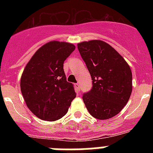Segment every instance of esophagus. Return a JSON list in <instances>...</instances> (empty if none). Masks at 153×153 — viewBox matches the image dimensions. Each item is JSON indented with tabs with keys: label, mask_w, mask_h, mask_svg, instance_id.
<instances>
[{
	"label": "esophagus",
	"mask_w": 153,
	"mask_h": 153,
	"mask_svg": "<svg viewBox=\"0 0 153 153\" xmlns=\"http://www.w3.org/2000/svg\"><path fill=\"white\" fill-rule=\"evenodd\" d=\"M74 86H75V87L78 90H80V85H79V83H75V84H74Z\"/></svg>",
	"instance_id": "obj_1"
}]
</instances>
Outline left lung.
Here are the masks:
<instances>
[{
    "label": "left lung",
    "instance_id": "left-lung-1",
    "mask_svg": "<svg viewBox=\"0 0 153 153\" xmlns=\"http://www.w3.org/2000/svg\"><path fill=\"white\" fill-rule=\"evenodd\" d=\"M77 47L93 80L91 90L83 94L86 109L98 120L113 117L130 97V67L114 48L102 40L82 42Z\"/></svg>",
    "mask_w": 153,
    "mask_h": 153
}]
</instances>
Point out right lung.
<instances>
[{
	"instance_id": "right-lung-1",
	"label": "right lung",
	"mask_w": 153,
	"mask_h": 153,
	"mask_svg": "<svg viewBox=\"0 0 153 153\" xmlns=\"http://www.w3.org/2000/svg\"><path fill=\"white\" fill-rule=\"evenodd\" d=\"M74 50L72 44L51 41L36 51L24 68L21 93L30 110L41 120L62 118L76 96L63 70V63Z\"/></svg>"
}]
</instances>
